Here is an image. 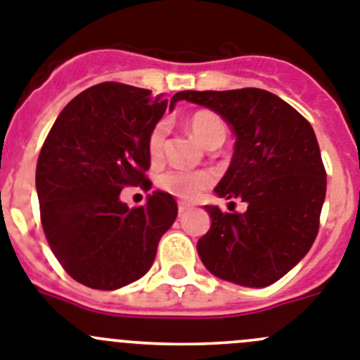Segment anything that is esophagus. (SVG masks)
Returning <instances> with one entry per match:
<instances>
[{
    "mask_svg": "<svg viewBox=\"0 0 360 360\" xmlns=\"http://www.w3.org/2000/svg\"><path fill=\"white\" fill-rule=\"evenodd\" d=\"M188 210H190V204H186V202H179V204H177V212H179V215L186 213Z\"/></svg>",
    "mask_w": 360,
    "mask_h": 360,
    "instance_id": "obj_1",
    "label": "esophagus"
}]
</instances>
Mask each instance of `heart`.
<instances>
[{
	"instance_id": "b5f03b06",
	"label": "heart",
	"mask_w": 360,
	"mask_h": 360,
	"mask_svg": "<svg viewBox=\"0 0 360 360\" xmlns=\"http://www.w3.org/2000/svg\"><path fill=\"white\" fill-rule=\"evenodd\" d=\"M188 129L193 134L197 141L210 147V145L222 143L226 140L228 129H226L224 120L212 111H197L193 112L186 122ZM167 124L160 122L152 127L150 134L147 138V152L152 161L161 160L163 156L165 138H167ZM213 176L206 170H179L172 168L168 172L161 174L158 184L165 192L172 193L184 200H193L200 195L208 186H212Z\"/></svg>"
}]
</instances>
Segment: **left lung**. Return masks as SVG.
<instances>
[{
	"instance_id": "left-lung-1",
	"label": "left lung",
	"mask_w": 360,
	"mask_h": 360,
	"mask_svg": "<svg viewBox=\"0 0 360 360\" xmlns=\"http://www.w3.org/2000/svg\"><path fill=\"white\" fill-rule=\"evenodd\" d=\"M174 98L212 109L236 136L215 193L238 197L248 210L204 206L212 226L197 242L200 260L220 280L257 289L274 283L309 252L319 229L326 172L312 125L257 87L181 91Z\"/></svg>"
}]
</instances>
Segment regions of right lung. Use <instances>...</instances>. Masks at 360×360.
I'll return each mask as SVG.
<instances>
[{"label":"right lung","instance_id":"obj_1","mask_svg":"<svg viewBox=\"0 0 360 360\" xmlns=\"http://www.w3.org/2000/svg\"><path fill=\"white\" fill-rule=\"evenodd\" d=\"M167 108L148 89L98 84L60 111L41 148L35 188L44 235L64 271L86 287L115 290L140 280L176 220L167 192H152L138 208L120 200L122 188L150 186L147 138Z\"/></svg>","mask_w":360,"mask_h":360}]
</instances>
